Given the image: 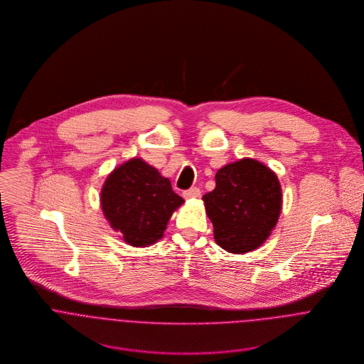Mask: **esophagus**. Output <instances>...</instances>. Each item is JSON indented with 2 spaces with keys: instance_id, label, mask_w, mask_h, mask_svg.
Here are the masks:
<instances>
[{
  "instance_id": "34e87169",
  "label": "esophagus",
  "mask_w": 364,
  "mask_h": 364,
  "mask_svg": "<svg viewBox=\"0 0 364 364\" xmlns=\"http://www.w3.org/2000/svg\"><path fill=\"white\" fill-rule=\"evenodd\" d=\"M183 198L185 199H198V198H200V191L198 189V188H192V189H189V191H185L183 192Z\"/></svg>"
}]
</instances>
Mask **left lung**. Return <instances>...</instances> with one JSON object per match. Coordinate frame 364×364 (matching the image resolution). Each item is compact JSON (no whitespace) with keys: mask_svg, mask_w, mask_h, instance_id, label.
<instances>
[{"mask_svg":"<svg viewBox=\"0 0 364 364\" xmlns=\"http://www.w3.org/2000/svg\"><path fill=\"white\" fill-rule=\"evenodd\" d=\"M214 241L231 254L258 250L274 230L283 193L274 171L254 158L227 164L215 173V188L203 198Z\"/></svg>","mask_w":364,"mask_h":364,"instance_id":"1","label":"left lung"}]
</instances>
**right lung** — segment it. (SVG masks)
Instances as JSON below:
<instances>
[{
    "label": "right lung",
    "mask_w": 364,
    "mask_h": 364,
    "mask_svg": "<svg viewBox=\"0 0 364 364\" xmlns=\"http://www.w3.org/2000/svg\"><path fill=\"white\" fill-rule=\"evenodd\" d=\"M100 199L109 225L134 248L159 241L172 213L185 203L172 191L169 179L139 156L124 161L106 176Z\"/></svg>",
    "instance_id": "1"
}]
</instances>
